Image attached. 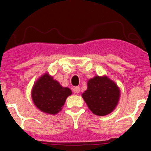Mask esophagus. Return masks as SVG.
I'll use <instances>...</instances> for the list:
<instances>
[{"mask_svg":"<svg viewBox=\"0 0 151 151\" xmlns=\"http://www.w3.org/2000/svg\"><path fill=\"white\" fill-rule=\"evenodd\" d=\"M73 92H74L75 94H78L80 92V88L79 87H75L73 88Z\"/></svg>","mask_w":151,"mask_h":151,"instance_id":"34e87169","label":"esophagus"}]
</instances>
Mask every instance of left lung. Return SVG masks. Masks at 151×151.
Listing matches in <instances>:
<instances>
[{"mask_svg": "<svg viewBox=\"0 0 151 151\" xmlns=\"http://www.w3.org/2000/svg\"><path fill=\"white\" fill-rule=\"evenodd\" d=\"M82 96L94 114L106 116L118 104L120 91L108 77L96 76L88 81V88Z\"/></svg>", "mask_w": 151, "mask_h": 151, "instance_id": "left-lung-1", "label": "left lung"}]
</instances>
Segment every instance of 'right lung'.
Here are the masks:
<instances>
[{
  "label": "right lung",
  "mask_w": 151,
  "mask_h": 151,
  "mask_svg": "<svg viewBox=\"0 0 151 151\" xmlns=\"http://www.w3.org/2000/svg\"><path fill=\"white\" fill-rule=\"evenodd\" d=\"M72 91L63 88L48 73L41 76L34 84L32 98L34 104L43 113L55 115L62 110L68 96Z\"/></svg>",
  "instance_id": "obj_1"
}]
</instances>
